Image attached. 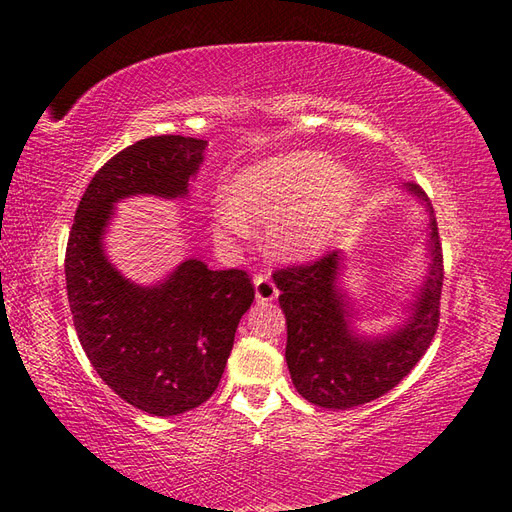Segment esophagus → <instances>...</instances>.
<instances>
[{
    "mask_svg": "<svg viewBox=\"0 0 512 512\" xmlns=\"http://www.w3.org/2000/svg\"><path fill=\"white\" fill-rule=\"evenodd\" d=\"M253 281H255V297H257V301H273V299H277L279 290L275 286V281L270 279L268 275L259 273V275H255Z\"/></svg>",
    "mask_w": 512,
    "mask_h": 512,
    "instance_id": "obj_1",
    "label": "esophagus"
}]
</instances>
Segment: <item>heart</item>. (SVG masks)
Segmentation results:
<instances>
[{
	"label": "heart",
	"instance_id": "obj_1",
	"mask_svg": "<svg viewBox=\"0 0 512 512\" xmlns=\"http://www.w3.org/2000/svg\"><path fill=\"white\" fill-rule=\"evenodd\" d=\"M358 193L352 171L319 154H288L250 165L233 178L217 209V231L270 226V244L286 257L317 253L345 224Z\"/></svg>",
	"mask_w": 512,
	"mask_h": 512
}]
</instances>
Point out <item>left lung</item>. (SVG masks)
<instances>
[{"mask_svg": "<svg viewBox=\"0 0 512 512\" xmlns=\"http://www.w3.org/2000/svg\"><path fill=\"white\" fill-rule=\"evenodd\" d=\"M407 189L427 206L433 262L420 299L413 303L416 312L396 334L380 341H361L347 330V303L334 286L341 264L336 250L273 273L288 325L286 363L292 383L312 405L350 409L387 394L418 365L438 332L444 281L438 222L420 184L409 182Z\"/></svg>", "mask_w": 512, "mask_h": 512, "instance_id": "obj_1", "label": "left lung"}]
</instances>
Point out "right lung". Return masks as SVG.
<instances>
[{
    "label": "right lung",
    "instance_id": "add662e5",
    "mask_svg": "<svg viewBox=\"0 0 512 512\" xmlns=\"http://www.w3.org/2000/svg\"><path fill=\"white\" fill-rule=\"evenodd\" d=\"M204 145L165 134L118 151L85 189L65 248L68 301L85 354L116 396L154 416H178L213 396L255 286L246 270L189 259L165 284L140 288L107 262L101 235L116 200L187 193Z\"/></svg>",
    "mask_w": 512,
    "mask_h": 512
}]
</instances>
